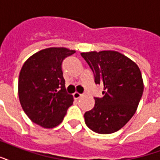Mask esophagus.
<instances>
[{
  "label": "esophagus",
  "instance_id": "obj_1",
  "mask_svg": "<svg viewBox=\"0 0 160 160\" xmlns=\"http://www.w3.org/2000/svg\"><path fill=\"white\" fill-rule=\"evenodd\" d=\"M73 96H74L75 99H79V98H80V97L82 96V95L80 93H78V92H75V93L73 94Z\"/></svg>",
  "mask_w": 160,
  "mask_h": 160
}]
</instances>
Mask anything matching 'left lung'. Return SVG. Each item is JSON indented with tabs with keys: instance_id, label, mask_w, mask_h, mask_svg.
Instances as JSON below:
<instances>
[{
	"instance_id": "obj_1",
	"label": "left lung",
	"mask_w": 160,
	"mask_h": 160,
	"mask_svg": "<svg viewBox=\"0 0 160 160\" xmlns=\"http://www.w3.org/2000/svg\"><path fill=\"white\" fill-rule=\"evenodd\" d=\"M93 72L95 83L102 85L103 96L85 113L86 126L95 132L109 134L121 129L136 112L143 92L139 68L117 51L80 53Z\"/></svg>"
}]
</instances>
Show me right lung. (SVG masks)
<instances>
[{
  "instance_id": "1",
  "label": "right lung",
  "mask_w": 160,
  "mask_h": 160,
  "mask_svg": "<svg viewBox=\"0 0 160 160\" xmlns=\"http://www.w3.org/2000/svg\"><path fill=\"white\" fill-rule=\"evenodd\" d=\"M75 53L65 48H48L34 53L22 67L18 96L34 123L46 128L58 126L73 104V96L65 90L62 63Z\"/></svg>"
}]
</instances>
